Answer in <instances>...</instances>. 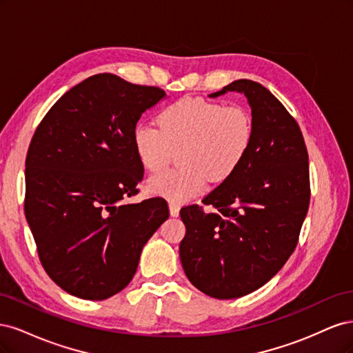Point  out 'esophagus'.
Returning <instances> with one entry per match:
<instances>
[{"instance_id":"esophagus-1","label":"esophagus","mask_w":353,"mask_h":353,"mask_svg":"<svg viewBox=\"0 0 353 353\" xmlns=\"http://www.w3.org/2000/svg\"><path fill=\"white\" fill-rule=\"evenodd\" d=\"M169 210H170V216H179V206L176 203H169Z\"/></svg>"}]
</instances>
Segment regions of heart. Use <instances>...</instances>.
I'll list each match as a JSON object with an SVG mask.
<instances>
[{
  "label": "heart",
  "instance_id": "heart-1",
  "mask_svg": "<svg viewBox=\"0 0 353 353\" xmlns=\"http://www.w3.org/2000/svg\"><path fill=\"white\" fill-rule=\"evenodd\" d=\"M160 128L140 123L132 132L138 162L150 174L160 172L179 150V170L148 179L150 193L170 203H184L212 183L227 181L248 156L252 117L239 105H225L197 97L169 104L157 116Z\"/></svg>",
  "mask_w": 353,
  "mask_h": 353
}]
</instances>
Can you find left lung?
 <instances>
[{"instance_id": "obj_1", "label": "left lung", "mask_w": 353, "mask_h": 353, "mask_svg": "<svg viewBox=\"0 0 353 353\" xmlns=\"http://www.w3.org/2000/svg\"><path fill=\"white\" fill-rule=\"evenodd\" d=\"M243 94L253 140L240 168L179 212L185 237L179 258L190 283L215 299H236L268 283L296 249L309 206L307 152L297 122L263 85L249 79L210 94Z\"/></svg>"}]
</instances>
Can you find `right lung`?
<instances>
[{
  "label": "right lung",
  "instance_id": "right-lung-1",
  "mask_svg": "<svg viewBox=\"0 0 353 353\" xmlns=\"http://www.w3.org/2000/svg\"><path fill=\"white\" fill-rule=\"evenodd\" d=\"M163 99L160 88L94 74L61 95L32 138L26 221L46 272L72 296L104 301L123 290L169 218L162 197L123 203L144 174L132 132Z\"/></svg>",
  "mask_w": 353,
  "mask_h": 353
}]
</instances>
